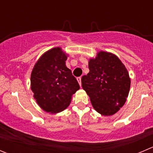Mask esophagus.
Returning <instances> with one entry per match:
<instances>
[{"mask_svg": "<svg viewBox=\"0 0 153 153\" xmlns=\"http://www.w3.org/2000/svg\"><path fill=\"white\" fill-rule=\"evenodd\" d=\"M77 81H78L79 85L81 86V77H78V78H77Z\"/></svg>", "mask_w": 153, "mask_h": 153, "instance_id": "obj_1", "label": "esophagus"}]
</instances>
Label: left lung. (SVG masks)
Instances as JSON below:
<instances>
[{"label": "left lung", "mask_w": 153, "mask_h": 153, "mask_svg": "<svg viewBox=\"0 0 153 153\" xmlns=\"http://www.w3.org/2000/svg\"><path fill=\"white\" fill-rule=\"evenodd\" d=\"M89 73L81 78L82 88L98 113L114 115L129 95L131 81L127 69L116 55L104 51L89 59Z\"/></svg>", "instance_id": "1"}]
</instances>
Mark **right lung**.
Listing matches in <instances>:
<instances>
[{
	"label": "right lung",
	"instance_id": "add662e5",
	"mask_svg": "<svg viewBox=\"0 0 153 153\" xmlns=\"http://www.w3.org/2000/svg\"><path fill=\"white\" fill-rule=\"evenodd\" d=\"M68 55L61 47L44 52L31 73V89L37 104L45 112L58 113L69 106L80 89L76 78L66 66Z\"/></svg>",
	"mask_w": 153,
	"mask_h": 153
}]
</instances>
